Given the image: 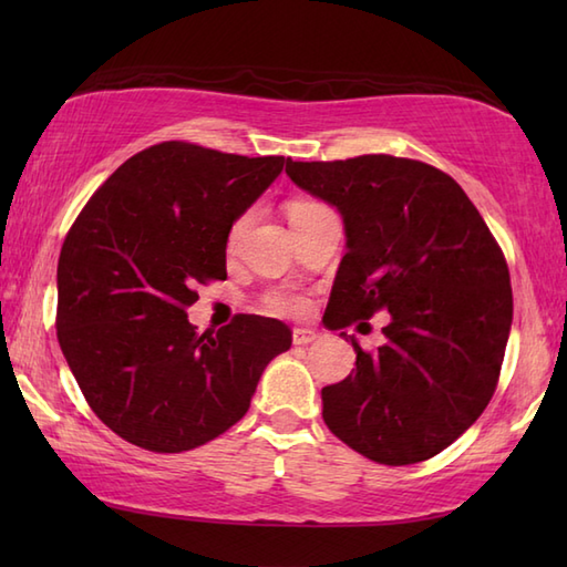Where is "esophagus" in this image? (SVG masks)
<instances>
[{
  "label": "esophagus",
  "instance_id": "34e87169",
  "mask_svg": "<svg viewBox=\"0 0 567 567\" xmlns=\"http://www.w3.org/2000/svg\"><path fill=\"white\" fill-rule=\"evenodd\" d=\"M317 339H319V333L311 331V329H295L292 331V343L295 346H309V343H315Z\"/></svg>",
  "mask_w": 567,
  "mask_h": 567
}]
</instances>
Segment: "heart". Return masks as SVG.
Returning a JSON list of instances; mask_svg holds the SVG:
<instances>
[{
  "label": "heart",
  "instance_id": "heart-1",
  "mask_svg": "<svg viewBox=\"0 0 567 567\" xmlns=\"http://www.w3.org/2000/svg\"><path fill=\"white\" fill-rule=\"evenodd\" d=\"M317 209H323L321 204L317 202H307V199H297L290 204V219H295V216H305V214H311ZM250 221V214H244L240 219H236L234 228H231V244H236V240L240 238V234L246 231V226ZM262 305L265 309L275 311V315H282V317H295V315H302V311L307 309V297L297 290V287L292 285H282V287H275V290H270L268 295L262 297Z\"/></svg>",
  "mask_w": 567,
  "mask_h": 567
}]
</instances>
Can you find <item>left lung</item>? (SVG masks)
I'll return each instance as SVG.
<instances>
[{
    "label": "left lung",
    "mask_w": 567,
    "mask_h": 567,
    "mask_svg": "<svg viewBox=\"0 0 567 567\" xmlns=\"http://www.w3.org/2000/svg\"><path fill=\"white\" fill-rule=\"evenodd\" d=\"M292 183L341 214L346 256L327 329L388 311L384 341L321 390L323 421L384 465L433 457L475 424L497 388L512 329L509 268L453 177L394 155L295 163Z\"/></svg>",
    "instance_id": "1"
}]
</instances>
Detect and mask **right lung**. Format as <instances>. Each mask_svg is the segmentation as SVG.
Here are the masks:
<instances>
[{
    "label": "right lung",
    "instance_id": "right-lung-1",
    "mask_svg": "<svg viewBox=\"0 0 567 567\" xmlns=\"http://www.w3.org/2000/svg\"><path fill=\"white\" fill-rule=\"evenodd\" d=\"M167 141L136 153L94 192L60 250L58 343L84 400L124 441L183 453L248 412L262 370L290 351L282 321L238 315L197 333V285L226 277L231 226L282 173Z\"/></svg>",
    "mask_w": 567,
    "mask_h": 567
}]
</instances>
